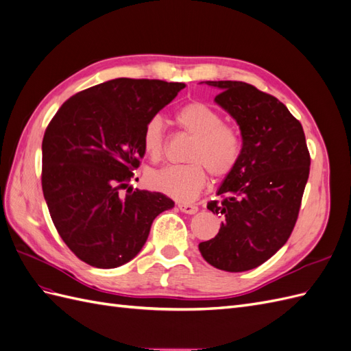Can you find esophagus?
<instances>
[{
  "instance_id": "34e87169",
  "label": "esophagus",
  "mask_w": 351,
  "mask_h": 351,
  "mask_svg": "<svg viewBox=\"0 0 351 351\" xmlns=\"http://www.w3.org/2000/svg\"><path fill=\"white\" fill-rule=\"evenodd\" d=\"M178 209L182 210V212H184V214H189V215H193V214H196V212L199 210L196 205L183 204V202H182V204H178Z\"/></svg>"
}]
</instances>
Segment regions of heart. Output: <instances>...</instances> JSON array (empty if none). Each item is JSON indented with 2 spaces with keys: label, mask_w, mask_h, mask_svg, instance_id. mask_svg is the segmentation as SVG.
I'll list each match as a JSON object with an SVG mask.
<instances>
[{
  "label": "heart",
  "mask_w": 351,
  "mask_h": 351,
  "mask_svg": "<svg viewBox=\"0 0 351 351\" xmlns=\"http://www.w3.org/2000/svg\"><path fill=\"white\" fill-rule=\"evenodd\" d=\"M182 129L193 136L186 152L187 164L156 169L147 176L149 186L177 200H193L212 177L224 178L240 161L241 139L234 127L226 124L222 115L204 102H189L176 114ZM142 143L152 161H159L165 151V129L159 115L146 121Z\"/></svg>",
  "instance_id": "obj_1"
}]
</instances>
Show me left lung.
<instances>
[{"label":"left lung","instance_id":"8db88e82","mask_svg":"<svg viewBox=\"0 0 351 351\" xmlns=\"http://www.w3.org/2000/svg\"><path fill=\"white\" fill-rule=\"evenodd\" d=\"M215 102L239 124L241 155L208 209L222 217L219 232L199 243L204 259L227 272L259 267L277 253L299 217L311 155L303 127L277 98L244 82H205Z\"/></svg>","mask_w":351,"mask_h":351}]
</instances>
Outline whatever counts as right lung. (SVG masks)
<instances>
[{"label":"right lung","instance_id":"obj_1","mask_svg":"<svg viewBox=\"0 0 351 351\" xmlns=\"http://www.w3.org/2000/svg\"><path fill=\"white\" fill-rule=\"evenodd\" d=\"M184 88L112 79L67 99L48 124L42 141L44 197L62 241L90 267L111 269L132 261L154 219L174 206L165 195L133 190L129 183L145 155L146 121Z\"/></svg>","mask_w":351,"mask_h":351}]
</instances>
